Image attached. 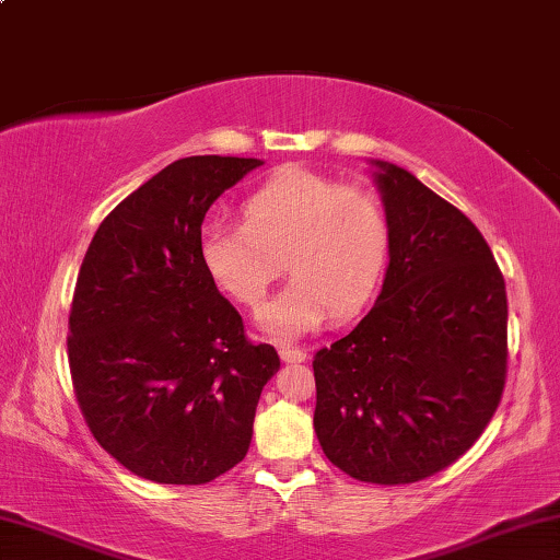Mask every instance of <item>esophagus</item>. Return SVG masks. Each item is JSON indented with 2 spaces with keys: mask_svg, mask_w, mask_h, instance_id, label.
Wrapping results in <instances>:
<instances>
[{
  "mask_svg": "<svg viewBox=\"0 0 560 560\" xmlns=\"http://www.w3.org/2000/svg\"><path fill=\"white\" fill-rule=\"evenodd\" d=\"M279 355H281L283 363H303V360H306V350L291 348V346H281L279 348Z\"/></svg>",
  "mask_w": 560,
  "mask_h": 560,
  "instance_id": "esophagus-1",
  "label": "esophagus"
}]
</instances>
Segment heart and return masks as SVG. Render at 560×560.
<instances>
[{"instance_id":"b5f03b06","label":"heart","mask_w":560,"mask_h":560,"mask_svg":"<svg viewBox=\"0 0 560 560\" xmlns=\"http://www.w3.org/2000/svg\"><path fill=\"white\" fill-rule=\"evenodd\" d=\"M244 224H207L197 244L212 287L257 308L283 267L289 287L259 311V328L279 340L350 318L377 289L393 244L385 202L365 187L306 167H283L242 205Z\"/></svg>"}]
</instances>
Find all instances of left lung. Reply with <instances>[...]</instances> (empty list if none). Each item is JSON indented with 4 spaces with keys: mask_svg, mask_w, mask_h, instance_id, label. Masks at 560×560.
<instances>
[{
    "mask_svg": "<svg viewBox=\"0 0 560 560\" xmlns=\"http://www.w3.org/2000/svg\"><path fill=\"white\" fill-rule=\"evenodd\" d=\"M393 222L383 291L314 358V430L340 471L412 485L447 469L506 381V287L485 236L407 170L375 160Z\"/></svg>",
    "mask_w": 560,
    "mask_h": 560,
    "instance_id": "8db88e82",
    "label": "left lung"
}]
</instances>
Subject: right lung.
<instances>
[{
	"label": "right lung",
	"mask_w": 560,
	"mask_h": 560,
	"mask_svg": "<svg viewBox=\"0 0 560 560\" xmlns=\"http://www.w3.org/2000/svg\"><path fill=\"white\" fill-rule=\"evenodd\" d=\"M257 158L192 155L130 192L93 234L69 314L73 393L96 442L158 485H207L246 457L279 371L200 264L205 214Z\"/></svg>",
	"instance_id": "right-lung-1"
}]
</instances>
